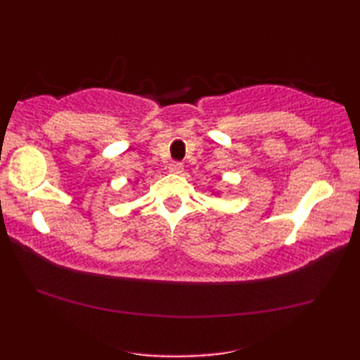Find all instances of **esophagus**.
<instances>
[{"label":"esophagus","mask_w":360,"mask_h":360,"mask_svg":"<svg viewBox=\"0 0 360 360\" xmlns=\"http://www.w3.org/2000/svg\"><path fill=\"white\" fill-rule=\"evenodd\" d=\"M168 170H170L172 173L181 174L182 172H184V168H182V164H181V162H172L170 167H168Z\"/></svg>","instance_id":"1"}]
</instances>
